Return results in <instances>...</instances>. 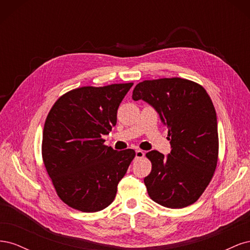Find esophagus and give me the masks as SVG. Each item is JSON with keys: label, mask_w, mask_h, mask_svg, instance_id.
<instances>
[{"label": "esophagus", "mask_w": 250, "mask_h": 250, "mask_svg": "<svg viewBox=\"0 0 250 250\" xmlns=\"http://www.w3.org/2000/svg\"><path fill=\"white\" fill-rule=\"evenodd\" d=\"M144 155H145V153H144V151H142V150H135V157H137V158H142V157H144Z\"/></svg>", "instance_id": "obj_1"}]
</instances>
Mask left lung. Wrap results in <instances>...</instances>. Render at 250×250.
<instances>
[{
    "instance_id": "8db88e82",
    "label": "left lung",
    "mask_w": 250,
    "mask_h": 250,
    "mask_svg": "<svg viewBox=\"0 0 250 250\" xmlns=\"http://www.w3.org/2000/svg\"><path fill=\"white\" fill-rule=\"evenodd\" d=\"M132 99H143L160 113L168 128L171 153H146L152 169L144 183L150 198L163 207L183 208L199 199L218 163L216 110L199 83L184 78L145 80L135 85Z\"/></svg>"
}]
</instances>
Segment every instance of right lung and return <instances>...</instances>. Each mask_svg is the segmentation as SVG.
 <instances>
[{
  "mask_svg": "<svg viewBox=\"0 0 250 250\" xmlns=\"http://www.w3.org/2000/svg\"><path fill=\"white\" fill-rule=\"evenodd\" d=\"M132 85L74 88L50 109L42 131V161L58 197L70 208L95 213L115 199L135 152L113 150L102 137L116 126L120 103Z\"/></svg>",
  "mask_w": 250,
  "mask_h": 250,
  "instance_id": "obj_1",
  "label": "right lung"
}]
</instances>
